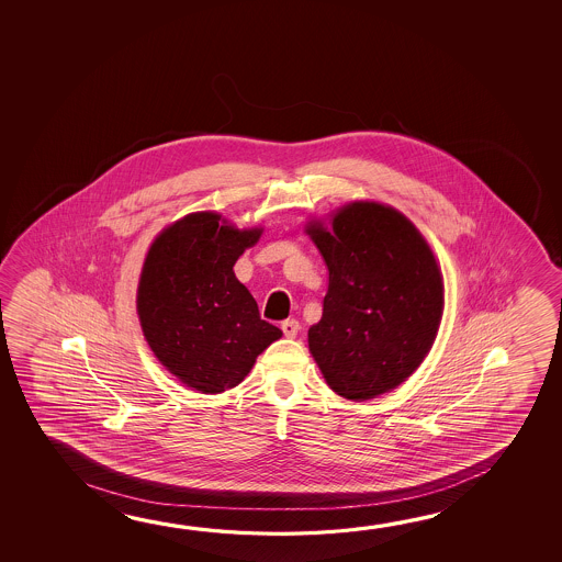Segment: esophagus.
Here are the masks:
<instances>
[{
  "instance_id": "esophagus-1",
  "label": "esophagus",
  "mask_w": 562,
  "mask_h": 562,
  "mask_svg": "<svg viewBox=\"0 0 562 562\" xmlns=\"http://www.w3.org/2000/svg\"><path fill=\"white\" fill-rule=\"evenodd\" d=\"M280 327H282V331H284L288 339H294L297 331H300V323L295 322V319H285Z\"/></svg>"
}]
</instances>
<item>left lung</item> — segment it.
<instances>
[{
  "label": "left lung",
  "mask_w": 562,
  "mask_h": 562,
  "mask_svg": "<svg viewBox=\"0 0 562 562\" xmlns=\"http://www.w3.org/2000/svg\"><path fill=\"white\" fill-rule=\"evenodd\" d=\"M307 235L329 270L310 350L333 392L364 402L400 386L431 350L442 277L427 240L390 205L355 202Z\"/></svg>",
  "instance_id": "obj_1"
}]
</instances>
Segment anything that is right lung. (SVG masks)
<instances>
[{"instance_id": "obj_1", "label": "right lung", "mask_w": 562, "mask_h": 562, "mask_svg": "<svg viewBox=\"0 0 562 562\" xmlns=\"http://www.w3.org/2000/svg\"><path fill=\"white\" fill-rule=\"evenodd\" d=\"M262 229H237L220 213H190L148 249L137 312L148 347L166 370L202 394L240 384L282 331L260 319L233 267Z\"/></svg>"}]
</instances>
